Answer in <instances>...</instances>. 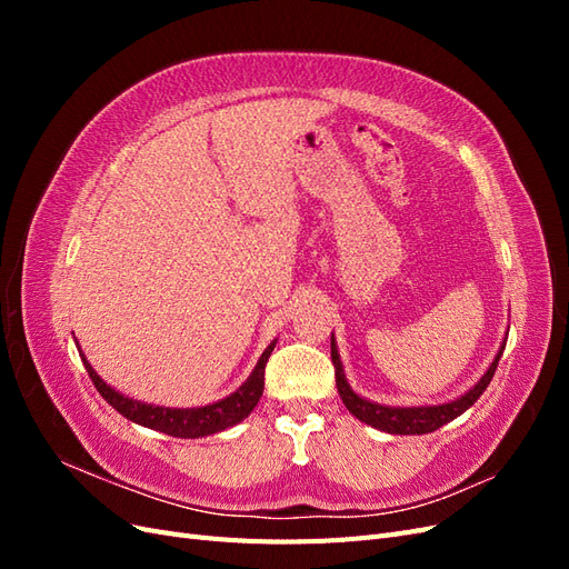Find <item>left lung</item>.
Returning <instances> with one entry per match:
<instances>
[{
	"instance_id": "left-lung-1",
	"label": "left lung",
	"mask_w": 569,
	"mask_h": 569,
	"mask_svg": "<svg viewBox=\"0 0 569 569\" xmlns=\"http://www.w3.org/2000/svg\"><path fill=\"white\" fill-rule=\"evenodd\" d=\"M506 349V343L501 347V351L496 353L491 368L487 370V375L481 377V380L465 393L460 399L451 401V403H441V406H418V408H391V406H380V403H372L360 399L358 393H353V389L349 387L347 377H343L341 370V360L337 353V343L332 337V363H335V380H337V391L341 396L343 406L349 408L351 416H356L360 422H366L375 429H382V432L389 435H427V432H435L441 425L451 422L453 418L462 416L465 410H468L485 389L489 387L491 377L498 368V360H501V353Z\"/></svg>"
}]
</instances>
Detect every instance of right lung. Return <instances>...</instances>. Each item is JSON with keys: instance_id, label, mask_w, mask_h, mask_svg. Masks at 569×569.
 <instances>
[{"instance_id": "1", "label": "right lung", "mask_w": 569, "mask_h": 569, "mask_svg": "<svg viewBox=\"0 0 569 569\" xmlns=\"http://www.w3.org/2000/svg\"><path fill=\"white\" fill-rule=\"evenodd\" d=\"M274 349V341L263 351L261 360H258L253 372L249 380L239 387L234 393H230L228 399H222L218 403L203 406V408H161V406H149V403H140L132 401L128 396L118 393L116 389H111L101 377L92 370V366L84 360L82 363L84 370H88L92 385L97 387V391L101 393L109 406H113L120 416L144 425L149 429H157V432L170 435V437H180V439H197V437H209L216 432H222L237 422H242L249 412L256 408L258 399L263 393V375H266V363Z\"/></svg>"}]
</instances>
